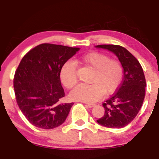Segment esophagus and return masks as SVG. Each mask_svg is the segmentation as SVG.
Listing matches in <instances>:
<instances>
[{
    "label": "esophagus",
    "mask_w": 159,
    "mask_h": 159,
    "mask_svg": "<svg viewBox=\"0 0 159 159\" xmlns=\"http://www.w3.org/2000/svg\"><path fill=\"white\" fill-rule=\"evenodd\" d=\"M86 105H87V107H93V106H95V104H93V103H87L86 104Z\"/></svg>",
    "instance_id": "obj_1"
}]
</instances>
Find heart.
Listing matches in <instances>:
<instances>
[{
	"label": "heart",
	"instance_id": "heart-1",
	"mask_svg": "<svg viewBox=\"0 0 159 159\" xmlns=\"http://www.w3.org/2000/svg\"><path fill=\"white\" fill-rule=\"evenodd\" d=\"M76 63L93 70L90 84H80L71 92L70 97L75 101L93 102L104 93L111 94L120 87L123 78V67L117 60L111 59L107 54L93 52L80 57ZM61 81L66 89H72L78 82L75 63L68 61L60 71Z\"/></svg>",
	"mask_w": 159,
	"mask_h": 159
}]
</instances>
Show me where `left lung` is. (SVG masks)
<instances>
[{
	"instance_id": "1",
	"label": "left lung",
	"mask_w": 159,
	"mask_h": 159,
	"mask_svg": "<svg viewBox=\"0 0 159 159\" xmlns=\"http://www.w3.org/2000/svg\"><path fill=\"white\" fill-rule=\"evenodd\" d=\"M114 52L123 65L124 77L116 92L102 104L105 114L96 120L108 128H123L135 118L143 105L147 87L139 61L126 48L117 45H98Z\"/></svg>"
}]
</instances>
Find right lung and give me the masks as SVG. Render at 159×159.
Masks as SVG:
<instances>
[{
    "instance_id": "obj_1",
    "label": "right lung",
    "mask_w": 159,
    "mask_h": 159,
    "mask_svg": "<svg viewBox=\"0 0 159 159\" xmlns=\"http://www.w3.org/2000/svg\"><path fill=\"white\" fill-rule=\"evenodd\" d=\"M78 50L43 43L21 59L13 78L16 99L26 119L34 126L54 129L66 119L74 103H60L65 96L60 71Z\"/></svg>"
}]
</instances>
